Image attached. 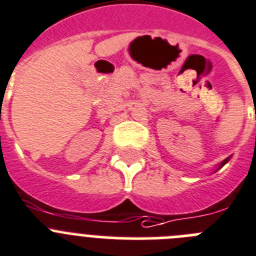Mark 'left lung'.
Listing matches in <instances>:
<instances>
[{"label":"left lung","mask_w":256,"mask_h":256,"mask_svg":"<svg viewBox=\"0 0 256 256\" xmlns=\"http://www.w3.org/2000/svg\"><path fill=\"white\" fill-rule=\"evenodd\" d=\"M230 157H226V160H224V161H222V164H220V165H219V166H218V168H216V170H215V171H214V172H216V171H218V170H219V168H223V166H224V165H226V162L230 161Z\"/></svg>","instance_id":"8db88e82"}]
</instances>
